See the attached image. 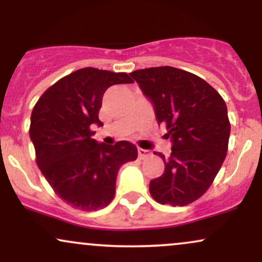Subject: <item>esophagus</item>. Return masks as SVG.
I'll return each mask as SVG.
<instances>
[{
  "label": "esophagus",
  "mask_w": 262,
  "mask_h": 262,
  "mask_svg": "<svg viewBox=\"0 0 262 262\" xmlns=\"http://www.w3.org/2000/svg\"><path fill=\"white\" fill-rule=\"evenodd\" d=\"M151 155V152L149 151V150H145V149H138V156H139L140 159H146L149 158V156Z\"/></svg>",
  "instance_id": "obj_1"
}]
</instances>
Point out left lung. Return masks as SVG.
Returning <instances> with one entry per match:
<instances>
[{
  "instance_id": "left-lung-1",
  "label": "left lung",
  "mask_w": 262,
  "mask_h": 262,
  "mask_svg": "<svg viewBox=\"0 0 262 262\" xmlns=\"http://www.w3.org/2000/svg\"><path fill=\"white\" fill-rule=\"evenodd\" d=\"M130 76L154 103L159 124L172 141L164 173L150 181L158 203L187 206L210 187L227 156L230 122L222 96L197 75L159 66L135 70Z\"/></svg>"
}]
</instances>
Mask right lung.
I'll return each instance as SVG.
<instances>
[{
    "label": "right lung",
    "instance_id": "add662e5",
    "mask_svg": "<svg viewBox=\"0 0 262 262\" xmlns=\"http://www.w3.org/2000/svg\"><path fill=\"white\" fill-rule=\"evenodd\" d=\"M132 82L125 73L83 68L56 81L33 108L29 137L35 161L54 192L74 208L91 212L108 206L118 170L137 159V146L127 140L104 145L92 139V125H102L104 92Z\"/></svg>",
    "mask_w": 262,
    "mask_h": 262
}]
</instances>
